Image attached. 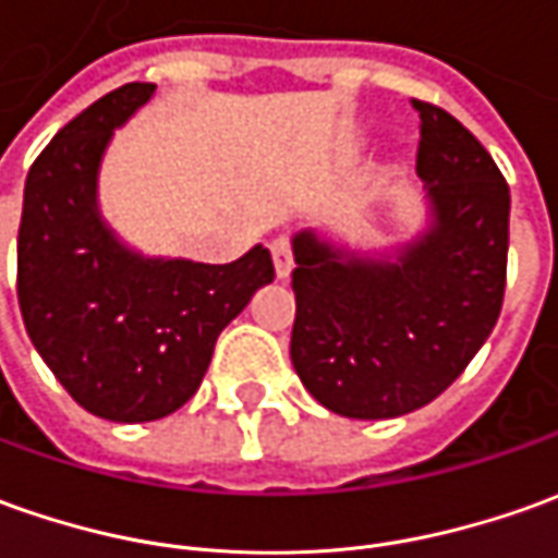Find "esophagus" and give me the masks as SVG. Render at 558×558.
<instances>
[{
  "mask_svg": "<svg viewBox=\"0 0 558 558\" xmlns=\"http://www.w3.org/2000/svg\"><path fill=\"white\" fill-rule=\"evenodd\" d=\"M271 259H275V271H278L280 280L290 278V271H293V247H290V241L287 238H275L271 241Z\"/></svg>",
  "mask_w": 558,
  "mask_h": 558,
  "instance_id": "obj_1",
  "label": "esophagus"
}]
</instances>
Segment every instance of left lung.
I'll list each match as a JSON object with an SVG mask.
<instances>
[{
  "label": "left lung",
  "mask_w": 558,
  "mask_h": 558,
  "mask_svg": "<svg viewBox=\"0 0 558 558\" xmlns=\"http://www.w3.org/2000/svg\"><path fill=\"white\" fill-rule=\"evenodd\" d=\"M422 116L424 226L403 244L360 250L293 234L290 357L308 393L344 418H397L464 373L501 314L510 189L458 119Z\"/></svg>",
  "instance_id": "8db88e82"
}]
</instances>
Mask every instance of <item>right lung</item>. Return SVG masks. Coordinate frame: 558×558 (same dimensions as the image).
<instances>
[{
	"mask_svg": "<svg viewBox=\"0 0 558 558\" xmlns=\"http://www.w3.org/2000/svg\"><path fill=\"white\" fill-rule=\"evenodd\" d=\"M155 94L109 90L60 128L26 173L17 231V302L57 381L106 422H158L189 403L219 332L275 280L256 244L229 265L146 256L100 214L112 134Z\"/></svg>",
	"mask_w": 558,
	"mask_h": 558,
	"instance_id": "right-lung-1",
	"label": "right lung"
}]
</instances>
